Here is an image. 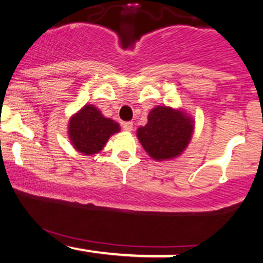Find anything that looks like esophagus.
Segmentation results:
<instances>
[{"label": "esophagus", "instance_id": "esophagus-1", "mask_svg": "<svg viewBox=\"0 0 263 263\" xmlns=\"http://www.w3.org/2000/svg\"><path fill=\"white\" fill-rule=\"evenodd\" d=\"M122 128L125 129L126 132H131L134 129V122L128 121V122H123L122 123Z\"/></svg>", "mask_w": 263, "mask_h": 263}]
</instances>
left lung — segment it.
Returning <instances> with one entry per match:
<instances>
[{
    "label": "left lung",
    "mask_w": 263,
    "mask_h": 263,
    "mask_svg": "<svg viewBox=\"0 0 263 263\" xmlns=\"http://www.w3.org/2000/svg\"><path fill=\"white\" fill-rule=\"evenodd\" d=\"M194 125L193 116L182 108L156 106L149 111L146 125L136 134L151 158L162 162L182 155L192 141Z\"/></svg>",
    "instance_id": "1"
}]
</instances>
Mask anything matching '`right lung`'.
<instances>
[{
	"mask_svg": "<svg viewBox=\"0 0 263 263\" xmlns=\"http://www.w3.org/2000/svg\"><path fill=\"white\" fill-rule=\"evenodd\" d=\"M120 131L119 123L105 117L92 104L84 105L78 112L71 115L68 123V137L71 146L85 156L101 152L108 138Z\"/></svg>",
	"mask_w": 263,
	"mask_h": 263,
	"instance_id": "obj_1",
	"label": "right lung"
}]
</instances>
